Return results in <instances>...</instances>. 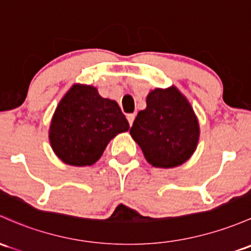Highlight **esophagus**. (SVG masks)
Returning a JSON list of instances; mask_svg holds the SVG:
<instances>
[{
    "label": "esophagus",
    "mask_w": 251,
    "mask_h": 251,
    "mask_svg": "<svg viewBox=\"0 0 251 251\" xmlns=\"http://www.w3.org/2000/svg\"><path fill=\"white\" fill-rule=\"evenodd\" d=\"M127 120H128V124H130V126H132V124H133V120H134V118H136V115L134 114H127Z\"/></svg>",
    "instance_id": "obj_1"
}]
</instances>
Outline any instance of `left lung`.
<instances>
[{
    "label": "left lung",
    "instance_id": "obj_1",
    "mask_svg": "<svg viewBox=\"0 0 251 251\" xmlns=\"http://www.w3.org/2000/svg\"><path fill=\"white\" fill-rule=\"evenodd\" d=\"M130 133L150 165L171 168L191 156L200 127L188 100L176 88L155 89L148 95L147 108L137 114Z\"/></svg>",
    "mask_w": 251,
    "mask_h": 251
}]
</instances>
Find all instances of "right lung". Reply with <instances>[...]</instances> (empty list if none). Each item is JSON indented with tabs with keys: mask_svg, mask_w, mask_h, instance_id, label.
Here are the masks:
<instances>
[{
	"mask_svg": "<svg viewBox=\"0 0 251 251\" xmlns=\"http://www.w3.org/2000/svg\"><path fill=\"white\" fill-rule=\"evenodd\" d=\"M128 128L117 102L100 96L94 86L73 85L55 110L49 139L65 163L90 166L101 157L110 139Z\"/></svg>",
	"mask_w": 251,
	"mask_h": 251,
	"instance_id": "obj_1",
	"label": "right lung"
}]
</instances>
